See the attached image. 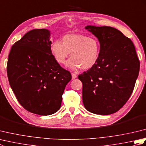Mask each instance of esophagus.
<instances>
[{
    "label": "esophagus",
    "mask_w": 146,
    "mask_h": 146,
    "mask_svg": "<svg viewBox=\"0 0 146 146\" xmlns=\"http://www.w3.org/2000/svg\"><path fill=\"white\" fill-rule=\"evenodd\" d=\"M71 76H72V80H74L77 78V75L74 73H71Z\"/></svg>",
    "instance_id": "obj_1"
}]
</instances>
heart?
Returning a JSON list of instances; mask_svg holds the SVG:
<instances>
[{
	"label": "heart",
	"instance_id": "b5f03b06",
	"mask_svg": "<svg viewBox=\"0 0 146 146\" xmlns=\"http://www.w3.org/2000/svg\"><path fill=\"white\" fill-rule=\"evenodd\" d=\"M51 51L58 63L64 64L70 53L68 68L73 70L80 68L88 70L97 63L100 44L98 39L85 35L68 34L63 37L62 42L56 40L52 43Z\"/></svg>",
	"mask_w": 146,
	"mask_h": 146
}]
</instances>
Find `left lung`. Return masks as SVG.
I'll use <instances>...</instances> for the list:
<instances>
[{
    "label": "left lung",
    "mask_w": 146,
    "mask_h": 146,
    "mask_svg": "<svg viewBox=\"0 0 146 146\" xmlns=\"http://www.w3.org/2000/svg\"><path fill=\"white\" fill-rule=\"evenodd\" d=\"M100 44L97 63L78 76L82 100L90 112L106 115L122 108L134 90L140 63L135 46L120 31L109 26H87Z\"/></svg>",
    "instance_id": "obj_1"
}]
</instances>
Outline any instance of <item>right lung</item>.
<instances>
[{"instance_id": "obj_1", "label": "right lung", "mask_w": 146, "mask_h": 146, "mask_svg": "<svg viewBox=\"0 0 146 146\" xmlns=\"http://www.w3.org/2000/svg\"><path fill=\"white\" fill-rule=\"evenodd\" d=\"M50 31L33 29L12 46L7 73L11 87L26 110L49 115L60 109L71 75L51 51Z\"/></svg>"}]
</instances>
